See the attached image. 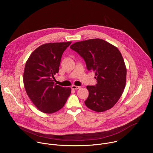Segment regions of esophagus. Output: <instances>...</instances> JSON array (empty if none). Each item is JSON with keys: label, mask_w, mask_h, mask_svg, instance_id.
Wrapping results in <instances>:
<instances>
[{"label": "esophagus", "mask_w": 153, "mask_h": 153, "mask_svg": "<svg viewBox=\"0 0 153 153\" xmlns=\"http://www.w3.org/2000/svg\"><path fill=\"white\" fill-rule=\"evenodd\" d=\"M71 89L72 90H79L80 87V86H75V85H73L71 86Z\"/></svg>", "instance_id": "1"}]
</instances>
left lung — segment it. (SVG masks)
Wrapping results in <instances>:
<instances>
[{
	"label": "left lung",
	"mask_w": 153,
	"mask_h": 153,
	"mask_svg": "<svg viewBox=\"0 0 153 153\" xmlns=\"http://www.w3.org/2000/svg\"><path fill=\"white\" fill-rule=\"evenodd\" d=\"M70 48L85 60L88 71L95 72L97 83L87 86L85 105L96 112L111 108L121 97L126 85V69L119 50L100 39L76 42Z\"/></svg>",
	"instance_id": "obj_1"
}]
</instances>
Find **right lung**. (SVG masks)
<instances>
[{
  "mask_svg": "<svg viewBox=\"0 0 153 153\" xmlns=\"http://www.w3.org/2000/svg\"><path fill=\"white\" fill-rule=\"evenodd\" d=\"M71 42L48 43L36 48L26 62L24 83L27 95L41 112L51 114L64 106L71 89L54 83L62 56Z\"/></svg>",
  "mask_w": 153,
  "mask_h": 153,
  "instance_id": "1",
  "label": "right lung"
}]
</instances>
